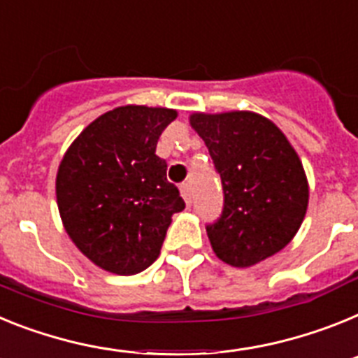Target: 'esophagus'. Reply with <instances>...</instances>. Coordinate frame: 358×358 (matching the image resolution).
Wrapping results in <instances>:
<instances>
[{"mask_svg":"<svg viewBox=\"0 0 358 358\" xmlns=\"http://www.w3.org/2000/svg\"><path fill=\"white\" fill-rule=\"evenodd\" d=\"M180 192H182V198H183V200H185V203L191 205L192 203L191 185H189V183H182V185H180Z\"/></svg>","mask_w":358,"mask_h":358,"instance_id":"esophagus-1","label":"esophagus"}]
</instances>
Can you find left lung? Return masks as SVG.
Here are the masks:
<instances>
[{
  "instance_id": "obj_1",
  "label": "left lung",
  "mask_w": 358,
  "mask_h": 358,
  "mask_svg": "<svg viewBox=\"0 0 358 358\" xmlns=\"http://www.w3.org/2000/svg\"><path fill=\"white\" fill-rule=\"evenodd\" d=\"M223 185L222 216L207 225L217 257L252 266L292 241L308 207L303 164L272 120L252 111L194 113Z\"/></svg>"
}]
</instances>
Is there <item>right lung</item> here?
Returning a JSON list of instances; mask_svg holds the SVG:
<instances>
[{"label": "right lung", "mask_w": 358, "mask_h": 358, "mask_svg": "<svg viewBox=\"0 0 358 358\" xmlns=\"http://www.w3.org/2000/svg\"><path fill=\"white\" fill-rule=\"evenodd\" d=\"M175 119L167 108L120 106L93 120L61 160L55 194L64 229L108 272L133 275L153 265L171 216L185 209L157 157Z\"/></svg>", "instance_id": "obj_1"}]
</instances>
